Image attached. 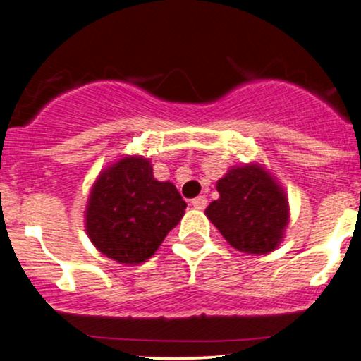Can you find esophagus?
Wrapping results in <instances>:
<instances>
[{"label": "esophagus", "mask_w": 361, "mask_h": 361, "mask_svg": "<svg viewBox=\"0 0 361 361\" xmlns=\"http://www.w3.org/2000/svg\"><path fill=\"white\" fill-rule=\"evenodd\" d=\"M192 205L195 207V209H198V210H204L205 207H207V198L204 197V195H200V197L193 198V200H192Z\"/></svg>", "instance_id": "34e87169"}]
</instances>
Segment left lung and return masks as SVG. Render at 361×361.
Instances as JSON below:
<instances>
[{
	"label": "left lung",
	"instance_id": "1",
	"mask_svg": "<svg viewBox=\"0 0 361 361\" xmlns=\"http://www.w3.org/2000/svg\"><path fill=\"white\" fill-rule=\"evenodd\" d=\"M205 215L234 250L268 255L283 243L290 221L287 192L261 163L233 166L217 181Z\"/></svg>",
	"mask_w": 361,
	"mask_h": 361
}]
</instances>
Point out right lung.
<instances>
[{"label":"right lung","instance_id":"add662e5","mask_svg":"<svg viewBox=\"0 0 361 361\" xmlns=\"http://www.w3.org/2000/svg\"><path fill=\"white\" fill-rule=\"evenodd\" d=\"M185 209L176 186L152 175L151 159L122 156L91 186L85 229L102 255L134 267L154 255Z\"/></svg>","mask_w":361,"mask_h":361}]
</instances>
